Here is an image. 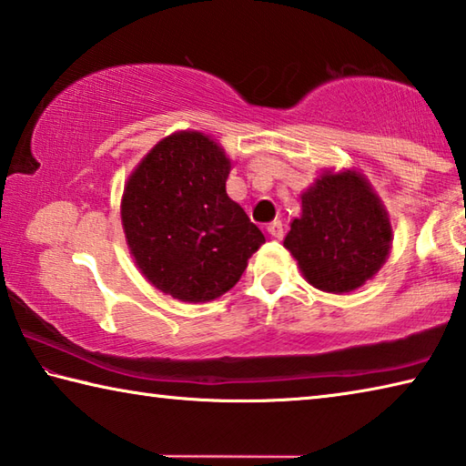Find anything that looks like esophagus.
Masks as SVG:
<instances>
[{"label":"esophagus","mask_w":466,"mask_h":466,"mask_svg":"<svg viewBox=\"0 0 466 466\" xmlns=\"http://www.w3.org/2000/svg\"><path fill=\"white\" fill-rule=\"evenodd\" d=\"M267 232H269V236H273L275 240H281L283 238V224L279 222H271L269 226H267Z\"/></svg>","instance_id":"34e87169"}]
</instances>
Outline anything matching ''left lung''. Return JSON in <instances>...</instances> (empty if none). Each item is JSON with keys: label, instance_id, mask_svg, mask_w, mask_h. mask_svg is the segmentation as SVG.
Listing matches in <instances>:
<instances>
[{"label": "left lung", "instance_id": "left-lung-1", "mask_svg": "<svg viewBox=\"0 0 466 466\" xmlns=\"http://www.w3.org/2000/svg\"><path fill=\"white\" fill-rule=\"evenodd\" d=\"M299 201L283 247L304 279L329 294H350L374 279L390 255L392 224L364 172L320 170Z\"/></svg>", "mask_w": 466, "mask_h": 466}]
</instances>
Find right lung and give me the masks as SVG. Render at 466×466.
Returning <instances> with one entry per match:
<instances>
[{
  "instance_id": "1",
  "label": "right lung",
  "mask_w": 466,
  "mask_h": 466,
  "mask_svg": "<svg viewBox=\"0 0 466 466\" xmlns=\"http://www.w3.org/2000/svg\"><path fill=\"white\" fill-rule=\"evenodd\" d=\"M232 164L214 137L185 129L157 141L125 183V240L162 294L188 304L224 296L265 242L226 193Z\"/></svg>"
}]
</instances>
